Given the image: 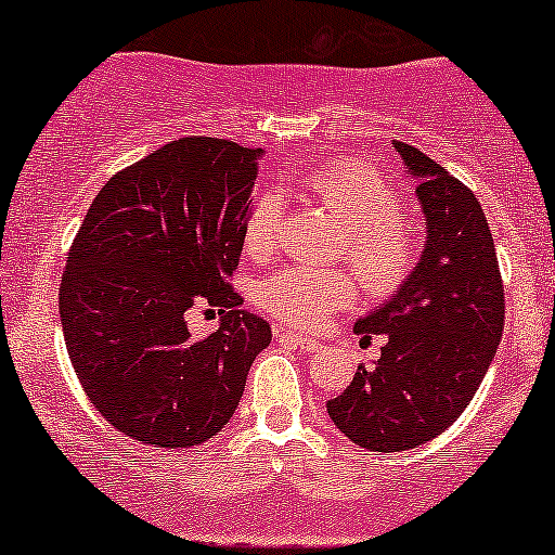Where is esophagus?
I'll list each match as a JSON object with an SVG mask.
<instances>
[{"label":"esophagus","mask_w":555,"mask_h":555,"mask_svg":"<svg viewBox=\"0 0 555 555\" xmlns=\"http://www.w3.org/2000/svg\"><path fill=\"white\" fill-rule=\"evenodd\" d=\"M276 338H279V341L297 346L299 351H318L320 349V341H315V338L299 336V333H292V331H284V328H276Z\"/></svg>","instance_id":"1"}]
</instances>
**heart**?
I'll use <instances>...</instances> for the list:
<instances>
[{
  "instance_id": "b5f03b06",
  "label": "heart",
  "mask_w": 555,
  "mask_h": 555,
  "mask_svg": "<svg viewBox=\"0 0 555 555\" xmlns=\"http://www.w3.org/2000/svg\"><path fill=\"white\" fill-rule=\"evenodd\" d=\"M302 191L344 230V256L372 295L387 297L411 279L422 256V240L405 222L396 185L366 159H333L302 180ZM282 202L258 198L245 222L243 243L253 258L271 256L276 248V222ZM357 297L351 273L341 269H282L258 289V299L284 323H323L328 312Z\"/></svg>"
}]
</instances>
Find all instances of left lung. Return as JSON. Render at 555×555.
I'll return each instance as SVG.
<instances>
[{"label":"left lung","mask_w":555,"mask_h":555,"mask_svg":"<svg viewBox=\"0 0 555 555\" xmlns=\"http://www.w3.org/2000/svg\"><path fill=\"white\" fill-rule=\"evenodd\" d=\"M396 152L424 211L422 258L396 295L357 320L353 331L385 333L387 344L328 400L331 422L372 452L411 450L457 422L504 331L502 273L476 193L416 146L396 142Z\"/></svg>","instance_id":"8db88e82"}]
</instances>
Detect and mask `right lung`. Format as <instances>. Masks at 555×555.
I'll return each mask as SVG.
<instances>
[{"instance_id": "add662e5", "label": "right lung", "mask_w": 555, "mask_h": 555, "mask_svg": "<svg viewBox=\"0 0 555 555\" xmlns=\"http://www.w3.org/2000/svg\"><path fill=\"white\" fill-rule=\"evenodd\" d=\"M263 150L185 137L113 176L85 214L59 292L64 341L87 398L142 444L193 447L235 413L271 344L240 310L235 271ZM219 306L196 339L184 312Z\"/></svg>"}]
</instances>
